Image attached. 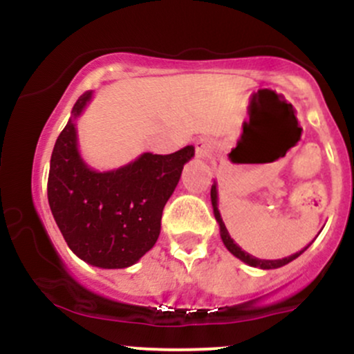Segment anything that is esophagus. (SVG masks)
I'll use <instances>...</instances> for the list:
<instances>
[{"instance_id": "obj_1", "label": "esophagus", "mask_w": 354, "mask_h": 354, "mask_svg": "<svg viewBox=\"0 0 354 354\" xmlns=\"http://www.w3.org/2000/svg\"><path fill=\"white\" fill-rule=\"evenodd\" d=\"M194 146H196V156L203 158V160H205V158H209L211 153H213V149H214L213 140L208 136H201L200 140H196Z\"/></svg>"}]
</instances>
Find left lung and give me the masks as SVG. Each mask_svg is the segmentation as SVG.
Returning a JSON list of instances; mask_svg holds the SVG:
<instances>
[{"mask_svg":"<svg viewBox=\"0 0 354 354\" xmlns=\"http://www.w3.org/2000/svg\"><path fill=\"white\" fill-rule=\"evenodd\" d=\"M211 205H213V213H214V218H216L218 225H219V233H221V239L223 243H225V246L228 248V251L231 254H234L236 258L241 259L243 263H246V265L253 266V268H261V270H274V268H281L284 265H288V263H291L293 259L298 258L299 254L304 253V251L308 250V245L306 248H303L301 251H298V253L288 256V258H283V259H259V258H254V256H251L250 253H246V251H243L241 248H239L236 243L233 241V238L230 236L228 230H226L225 223H223V218L221 214H219V209H218V189H216V183H214L213 186H211Z\"/></svg>","mask_w":354,"mask_h":354,"instance_id":"obj_1","label":"left lung"}]
</instances>
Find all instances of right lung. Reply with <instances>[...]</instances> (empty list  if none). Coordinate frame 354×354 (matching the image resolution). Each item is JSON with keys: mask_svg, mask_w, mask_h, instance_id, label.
<instances>
[{"mask_svg": "<svg viewBox=\"0 0 354 354\" xmlns=\"http://www.w3.org/2000/svg\"><path fill=\"white\" fill-rule=\"evenodd\" d=\"M91 96V91L80 96L53 148L48 203L64 241L78 258L104 270L128 268L160 236L163 208L194 148L143 153L113 171H95L78 151L75 123Z\"/></svg>", "mask_w": 354, "mask_h": 354, "instance_id": "1", "label": "right lung"}]
</instances>
